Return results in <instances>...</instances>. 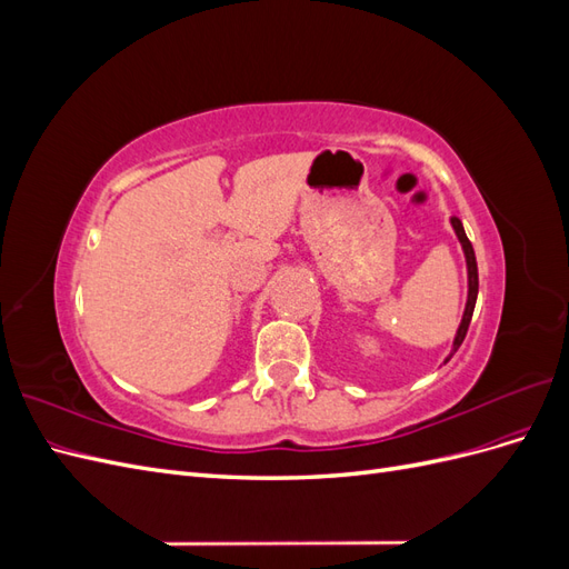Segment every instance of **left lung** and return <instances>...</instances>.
Segmentation results:
<instances>
[{
  "instance_id": "obj_1",
  "label": "left lung",
  "mask_w": 569,
  "mask_h": 569,
  "mask_svg": "<svg viewBox=\"0 0 569 569\" xmlns=\"http://www.w3.org/2000/svg\"><path fill=\"white\" fill-rule=\"evenodd\" d=\"M451 226L460 239L462 244V251H465V261H468V303H465V313H462V320H460V327H458V335L453 339V351H458V347L462 343L465 335H468V327H470V320H472V313H475V303H477V291H479V274H477V258H475V249H472V242L468 239V234H465L462 230V222L453 216L451 218ZM453 356V353H451ZM449 360V358H446Z\"/></svg>"
}]
</instances>
